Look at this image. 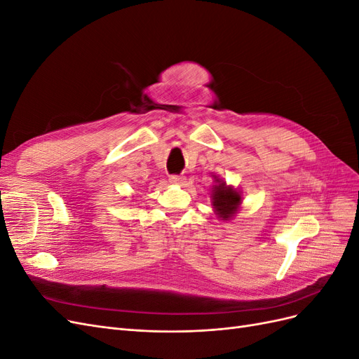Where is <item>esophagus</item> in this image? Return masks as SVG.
Masks as SVG:
<instances>
[{
    "label": "esophagus",
    "mask_w": 359,
    "mask_h": 359,
    "mask_svg": "<svg viewBox=\"0 0 359 359\" xmlns=\"http://www.w3.org/2000/svg\"><path fill=\"white\" fill-rule=\"evenodd\" d=\"M169 181H170L172 184H175V186H184V184H186V178H184V177H178V175H170Z\"/></svg>",
    "instance_id": "esophagus-1"
}]
</instances>
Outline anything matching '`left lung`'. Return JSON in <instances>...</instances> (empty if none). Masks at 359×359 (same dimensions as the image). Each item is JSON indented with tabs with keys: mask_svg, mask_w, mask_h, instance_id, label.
<instances>
[{
	"mask_svg": "<svg viewBox=\"0 0 359 359\" xmlns=\"http://www.w3.org/2000/svg\"><path fill=\"white\" fill-rule=\"evenodd\" d=\"M212 178L214 184L211 189V205L214 212L219 217V220L229 222L241 208L243 191L226 184V181L217 175H212Z\"/></svg>",
	"mask_w": 359,
	"mask_h": 359,
	"instance_id": "left-lung-1",
	"label": "left lung"
}]
</instances>
